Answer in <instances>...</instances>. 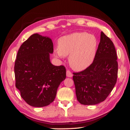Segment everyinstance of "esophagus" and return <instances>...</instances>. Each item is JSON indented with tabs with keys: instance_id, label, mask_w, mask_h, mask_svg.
Segmentation results:
<instances>
[{
	"instance_id": "1",
	"label": "esophagus",
	"mask_w": 130,
	"mask_h": 130,
	"mask_svg": "<svg viewBox=\"0 0 130 130\" xmlns=\"http://www.w3.org/2000/svg\"><path fill=\"white\" fill-rule=\"evenodd\" d=\"M66 76H67V77H72L73 76V74L72 73V72H71L70 71L67 70Z\"/></svg>"
}]
</instances>
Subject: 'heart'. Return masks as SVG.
<instances>
[{"instance_id": "heart-1", "label": "heart", "mask_w": 130, "mask_h": 130, "mask_svg": "<svg viewBox=\"0 0 130 130\" xmlns=\"http://www.w3.org/2000/svg\"><path fill=\"white\" fill-rule=\"evenodd\" d=\"M98 41L94 35L76 32L59 38L54 52L59 57H69L70 66L77 71L89 67L95 60Z\"/></svg>"}]
</instances>
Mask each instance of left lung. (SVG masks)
<instances>
[{"mask_svg":"<svg viewBox=\"0 0 130 130\" xmlns=\"http://www.w3.org/2000/svg\"><path fill=\"white\" fill-rule=\"evenodd\" d=\"M117 56L114 45L101 32L95 60L83 71L73 73L77 99L82 105H93L103 102L116 84Z\"/></svg>","mask_w":130,"mask_h":130,"instance_id":"1","label":"left lung"}]
</instances>
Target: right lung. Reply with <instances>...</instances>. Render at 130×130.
Returning <instances> with one entry per match:
<instances>
[{"instance_id":"1","label":"right lung","mask_w":130,"mask_h":130,"mask_svg":"<svg viewBox=\"0 0 130 130\" xmlns=\"http://www.w3.org/2000/svg\"><path fill=\"white\" fill-rule=\"evenodd\" d=\"M50 38L34 34L19 48L14 71L16 87L21 97L34 107H43L54 101L57 89L66 77L63 66L51 64Z\"/></svg>"}]
</instances>
